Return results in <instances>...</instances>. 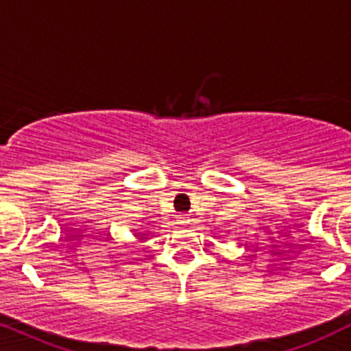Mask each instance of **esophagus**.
I'll use <instances>...</instances> for the list:
<instances>
[{
  "label": "esophagus",
  "mask_w": 351,
  "mask_h": 351,
  "mask_svg": "<svg viewBox=\"0 0 351 351\" xmlns=\"http://www.w3.org/2000/svg\"><path fill=\"white\" fill-rule=\"evenodd\" d=\"M176 223H178L180 226H185V224L190 223V219H189V216H186V214H180V216L176 217Z\"/></svg>",
  "instance_id": "esophagus-1"
}]
</instances>
